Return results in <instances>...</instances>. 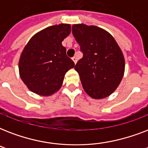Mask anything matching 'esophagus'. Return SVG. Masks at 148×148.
Here are the masks:
<instances>
[{"mask_svg": "<svg viewBox=\"0 0 148 148\" xmlns=\"http://www.w3.org/2000/svg\"><path fill=\"white\" fill-rule=\"evenodd\" d=\"M72 60H73V61L74 62V64H76L77 61V57H73V58H72Z\"/></svg>", "mask_w": 148, "mask_h": 148, "instance_id": "34e87169", "label": "esophagus"}]
</instances>
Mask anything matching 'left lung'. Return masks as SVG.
Instances as JSON below:
<instances>
[{"label": "left lung", "mask_w": 148, "mask_h": 148, "mask_svg": "<svg viewBox=\"0 0 148 148\" xmlns=\"http://www.w3.org/2000/svg\"><path fill=\"white\" fill-rule=\"evenodd\" d=\"M72 34L83 53L74 69L84 89L92 98L108 97L124 75L125 64L121 50L111 34L98 27L74 24Z\"/></svg>", "instance_id": "1"}]
</instances>
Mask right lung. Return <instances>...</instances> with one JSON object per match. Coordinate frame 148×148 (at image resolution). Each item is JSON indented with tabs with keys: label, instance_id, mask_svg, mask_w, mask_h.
<instances>
[{
	"label": "right lung",
	"instance_id": "right-lung-1",
	"mask_svg": "<svg viewBox=\"0 0 148 148\" xmlns=\"http://www.w3.org/2000/svg\"><path fill=\"white\" fill-rule=\"evenodd\" d=\"M71 33L70 24L44 29L33 36L19 60L20 76L33 92L48 96L61 87L66 72L74 67L61 42Z\"/></svg>",
	"mask_w": 148,
	"mask_h": 148
}]
</instances>
